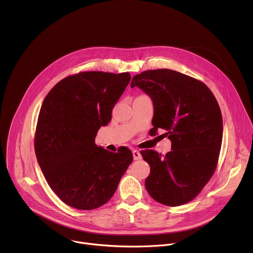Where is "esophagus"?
Instances as JSON below:
<instances>
[{
  "instance_id": "esophagus-1",
  "label": "esophagus",
  "mask_w": 253,
  "mask_h": 253,
  "mask_svg": "<svg viewBox=\"0 0 253 253\" xmlns=\"http://www.w3.org/2000/svg\"><path fill=\"white\" fill-rule=\"evenodd\" d=\"M133 157H134V160H140L142 158V156L138 150H133Z\"/></svg>"
}]
</instances>
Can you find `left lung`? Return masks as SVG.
<instances>
[{"mask_svg": "<svg viewBox=\"0 0 253 253\" xmlns=\"http://www.w3.org/2000/svg\"><path fill=\"white\" fill-rule=\"evenodd\" d=\"M154 105L153 128L171 141V151L161 155L143 150L150 165L145 187L150 196L167 206L193 200L207 184L217 166L223 124L219 105L201 81L169 69L147 70L133 77Z\"/></svg>", "mask_w": 253, "mask_h": 253, "instance_id": "left-lung-1", "label": "left lung"}]
</instances>
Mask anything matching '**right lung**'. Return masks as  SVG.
<instances>
[{
    "label": "right lung",
    "mask_w": 253,
    "mask_h": 253,
    "mask_svg": "<svg viewBox=\"0 0 253 253\" xmlns=\"http://www.w3.org/2000/svg\"><path fill=\"white\" fill-rule=\"evenodd\" d=\"M130 79L128 72H80L58 82L42 104L36 157L51 189L71 207L92 210L109 201L133 161L127 147L113 153L95 143Z\"/></svg>",
    "instance_id": "add662e5"
}]
</instances>
